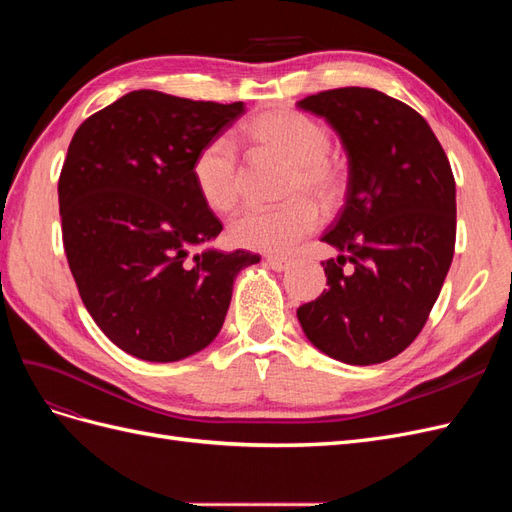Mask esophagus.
Masks as SVG:
<instances>
[{
    "label": "esophagus",
    "mask_w": 512,
    "mask_h": 512,
    "mask_svg": "<svg viewBox=\"0 0 512 512\" xmlns=\"http://www.w3.org/2000/svg\"><path fill=\"white\" fill-rule=\"evenodd\" d=\"M267 265L273 269V271H286L290 267V260L288 258H280V256H269L267 258Z\"/></svg>",
    "instance_id": "esophagus-1"
}]
</instances>
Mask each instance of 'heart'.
<instances>
[{
	"instance_id": "obj_1",
	"label": "heart",
	"mask_w": 512,
	"mask_h": 512,
	"mask_svg": "<svg viewBox=\"0 0 512 512\" xmlns=\"http://www.w3.org/2000/svg\"><path fill=\"white\" fill-rule=\"evenodd\" d=\"M243 138L256 151L290 164L284 196L292 200L277 209L245 207L230 220L228 237L243 250L286 254L320 226V211L305 196L331 205L342 194L344 177L329 158V132L312 117L280 106L247 121ZM192 179L209 209L224 213L235 207L241 192V166L228 138L218 136L198 149Z\"/></svg>"
}]
</instances>
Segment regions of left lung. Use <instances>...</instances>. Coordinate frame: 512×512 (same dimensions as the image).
<instances>
[{
	"label": "left lung",
	"mask_w": 512,
	"mask_h": 512,
	"mask_svg": "<svg viewBox=\"0 0 512 512\" xmlns=\"http://www.w3.org/2000/svg\"><path fill=\"white\" fill-rule=\"evenodd\" d=\"M297 106L329 123L348 158L346 203L322 235L337 250L322 262L329 290L297 318L331 359L384 363L421 333L451 269V164L429 123L378 89H329Z\"/></svg>",
	"instance_id": "8db88e82"
}]
</instances>
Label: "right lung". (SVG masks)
I'll return each instance as SVG.
<instances>
[{
  "instance_id": "obj_1",
  "label": "right lung",
  "mask_w": 512,
  "mask_h": 512,
  "mask_svg": "<svg viewBox=\"0 0 512 512\" xmlns=\"http://www.w3.org/2000/svg\"><path fill=\"white\" fill-rule=\"evenodd\" d=\"M245 113L138 89L74 132L59 177L68 265L91 318L115 346L175 363L218 337L232 284L260 262L209 243L222 222L198 196V149Z\"/></svg>"
}]
</instances>
